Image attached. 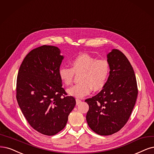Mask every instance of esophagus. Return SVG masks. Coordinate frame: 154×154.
Wrapping results in <instances>:
<instances>
[{
  "mask_svg": "<svg viewBox=\"0 0 154 154\" xmlns=\"http://www.w3.org/2000/svg\"><path fill=\"white\" fill-rule=\"evenodd\" d=\"M81 100L80 99H79V98L76 99V104H77V105H78L79 103H81Z\"/></svg>",
  "mask_w": 154,
  "mask_h": 154,
  "instance_id": "esophagus-1",
  "label": "esophagus"
}]
</instances>
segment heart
Returning <instances> with one entry per match:
<instances>
[{"mask_svg":"<svg viewBox=\"0 0 154 154\" xmlns=\"http://www.w3.org/2000/svg\"><path fill=\"white\" fill-rule=\"evenodd\" d=\"M72 68L61 66L58 71L61 81L69 86L73 81L74 72H82L79 82L67 90L68 93L76 98H82L93 89L103 88L109 77L110 66L106 59H98L87 54L78 55L71 61Z\"/></svg>","mask_w":154,"mask_h":154,"instance_id":"obj_1","label":"heart"}]
</instances>
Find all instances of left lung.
Here are the masks:
<instances>
[{
	"instance_id": "left-lung-1",
	"label": "left lung",
	"mask_w": 154,
	"mask_h": 154,
	"mask_svg": "<svg viewBox=\"0 0 154 154\" xmlns=\"http://www.w3.org/2000/svg\"><path fill=\"white\" fill-rule=\"evenodd\" d=\"M107 58L110 70L103 89L85 100L89 105L88 126L102 136L116 133L124 126L138 93L134 72L126 56L118 49H112Z\"/></svg>"
}]
</instances>
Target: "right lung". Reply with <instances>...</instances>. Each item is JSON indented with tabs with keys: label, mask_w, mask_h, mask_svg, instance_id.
Instances as JSON below:
<instances>
[{
	"label": "right lung",
	"mask_w": 154,
	"mask_h": 154,
	"mask_svg": "<svg viewBox=\"0 0 154 154\" xmlns=\"http://www.w3.org/2000/svg\"><path fill=\"white\" fill-rule=\"evenodd\" d=\"M63 56L58 48L44 45L32 50L23 61L16 81V99L30 126L53 136L63 129L76 104L62 88L58 71Z\"/></svg>",
	"instance_id": "1"
}]
</instances>
